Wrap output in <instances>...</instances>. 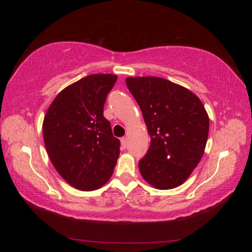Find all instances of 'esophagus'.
I'll return each instance as SVG.
<instances>
[{"label": "esophagus", "instance_id": "esophagus-1", "mask_svg": "<svg viewBox=\"0 0 252 252\" xmlns=\"http://www.w3.org/2000/svg\"><path fill=\"white\" fill-rule=\"evenodd\" d=\"M121 143H122V146H123V148H126L127 147V138H122L121 139Z\"/></svg>", "mask_w": 252, "mask_h": 252}]
</instances>
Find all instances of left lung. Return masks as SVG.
Instances as JSON below:
<instances>
[{
  "instance_id": "left-lung-1",
  "label": "left lung",
  "mask_w": 252,
  "mask_h": 252,
  "mask_svg": "<svg viewBox=\"0 0 252 252\" xmlns=\"http://www.w3.org/2000/svg\"><path fill=\"white\" fill-rule=\"evenodd\" d=\"M126 85L143 113L150 146L139 162L144 180L157 189L182 185L200 163L209 118L191 91L158 77L127 78Z\"/></svg>"
}]
</instances>
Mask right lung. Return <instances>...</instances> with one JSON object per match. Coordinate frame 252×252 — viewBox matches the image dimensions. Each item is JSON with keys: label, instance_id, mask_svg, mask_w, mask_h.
<instances>
[{"label": "right lung", "instance_id": "add662e5", "mask_svg": "<svg viewBox=\"0 0 252 252\" xmlns=\"http://www.w3.org/2000/svg\"><path fill=\"white\" fill-rule=\"evenodd\" d=\"M118 77L90 74L67 86L45 114L43 136L48 157L68 184L83 191L102 187L120 155L104 104Z\"/></svg>", "mask_w": 252, "mask_h": 252}]
</instances>
